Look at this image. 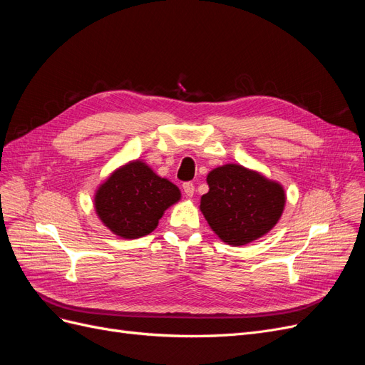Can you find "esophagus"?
<instances>
[{
    "label": "esophagus",
    "mask_w": 365,
    "mask_h": 365,
    "mask_svg": "<svg viewBox=\"0 0 365 365\" xmlns=\"http://www.w3.org/2000/svg\"><path fill=\"white\" fill-rule=\"evenodd\" d=\"M182 189H184V193H185L187 197H192L193 193H195V184L193 182H184Z\"/></svg>",
    "instance_id": "esophagus-1"
}]
</instances>
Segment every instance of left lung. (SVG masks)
Segmentation results:
<instances>
[{
	"instance_id": "1",
	"label": "left lung",
	"mask_w": 365,
	"mask_h": 365,
	"mask_svg": "<svg viewBox=\"0 0 365 365\" xmlns=\"http://www.w3.org/2000/svg\"><path fill=\"white\" fill-rule=\"evenodd\" d=\"M201 212L217 237L240 247L264 236L284 210L283 185L240 164H224L207 175Z\"/></svg>"
}]
</instances>
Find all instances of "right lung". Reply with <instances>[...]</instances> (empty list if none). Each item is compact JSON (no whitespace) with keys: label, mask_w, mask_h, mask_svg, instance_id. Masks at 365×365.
<instances>
[{"label":"right lung","mask_w":365,"mask_h":365,"mask_svg":"<svg viewBox=\"0 0 365 365\" xmlns=\"http://www.w3.org/2000/svg\"><path fill=\"white\" fill-rule=\"evenodd\" d=\"M181 200L178 187L140 160L120 165L97 187L98 219L118 237L138 239L157 228L170 205Z\"/></svg>","instance_id":"add662e5"}]
</instances>
